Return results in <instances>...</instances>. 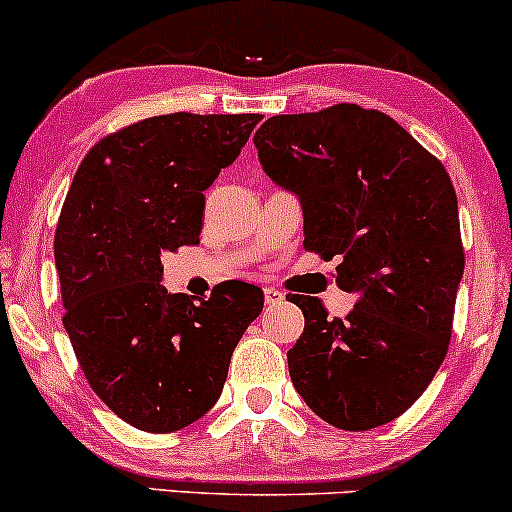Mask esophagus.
Listing matches in <instances>:
<instances>
[{"instance_id":"34e87169","label":"esophagus","mask_w":512,"mask_h":512,"mask_svg":"<svg viewBox=\"0 0 512 512\" xmlns=\"http://www.w3.org/2000/svg\"><path fill=\"white\" fill-rule=\"evenodd\" d=\"M283 292L278 290V287H263V300H266V304H278L283 302Z\"/></svg>"}]
</instances>
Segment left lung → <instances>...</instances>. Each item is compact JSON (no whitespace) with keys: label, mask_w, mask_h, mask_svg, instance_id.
I'll list each match as a JSON object with an SVG mask.
<instances>
[{"label":"left lung","mask_w":512,"mask_h":512,"mask_svg":"<svg viewBox=\"0 0 512 512\" xmlns=\"http://www.w3.org/2000/svg\"><path fill=\"white\" fill-rule=\"evenodd\" d=\"M263 171L297 193L304 249L341 258L343 319L292 295L304 331L287 367L307 406L341 430L394 421L447 355L464 273L457 195L438 157L375 108L273 116L254 135Z\"/></svg>","instance_id":"1"}]
</instances>
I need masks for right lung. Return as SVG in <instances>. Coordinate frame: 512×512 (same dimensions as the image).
<instances>
[{
	"label": "right lung",
	"instance_id": "add662e5",
	"mask_svg": "<svg viewBox=\"0 0 512 512\" xmlns=\"http://www.w3.org/2000/svg\"><path fill=\"white\" fill-rule=\"evenodd\" d=\"M263 116L169 113L86 152L55 229L65 324L86 382L118 418L174 433L215 406L239 338L263 309L256 285L208 300L162 285V254L200 241L205 191Z\"/></svg>",
	"mask_w": 512,
	"mask_h": 512
}]
</instances>
